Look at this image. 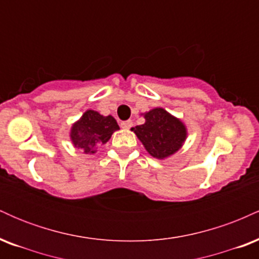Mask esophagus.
Masks as SVG:
<instances>
[{"instance_id": "1", "label": "esophagus", "mask_w": 259, "mask_h": 259, "mask_svg": "<svg viewBox=\"0 0 259 259\" xmlns=\"http://www.w3.org/2000/svg\"><path fill=\"white\" fill-rule=\"evenodd\" d=\"M120 126L123 127V129H130V127L133 126V121H132V120H124V121H121Z\"/></svg>"}]
</instances>
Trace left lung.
Masks as SVG:
<instances>
[{"label": "left lung", "mask_w": 259, "mask_h": 259, "mask_svg": "<svg viewBox=\"0 0 259 259\" xmlns=\"http://www.w3.org/2000/svg\"><path fill=\"white\" fill-rule=\"evenodd\" d=\"M145 124L133 127L147 152L154 158H167L183 146L186 127L163 108L145 113Z\"/></svg>", "instance_id": "8db88e82"}]
</instances>
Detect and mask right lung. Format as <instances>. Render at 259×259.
Returning <instances> with one entry per match:
<instances>
[{
	"mask_svg": "<svg viewBox=\"0 0 259 259\" xmlns=\"http://www.w3.org/2000/svg\"><path fill=\"white\" fill-rule=\"evenodd\" d=\"M118 129L119 125L112 115L105 117L99 112L89 109L75 124H73L70 139L74 146L85 154H94Z\"/></svg>",
	"mask_w": 259,
	"mask_h": 259,
	"instance_id": "obj_1",
	"label": "right lung"
}]
</instances>
